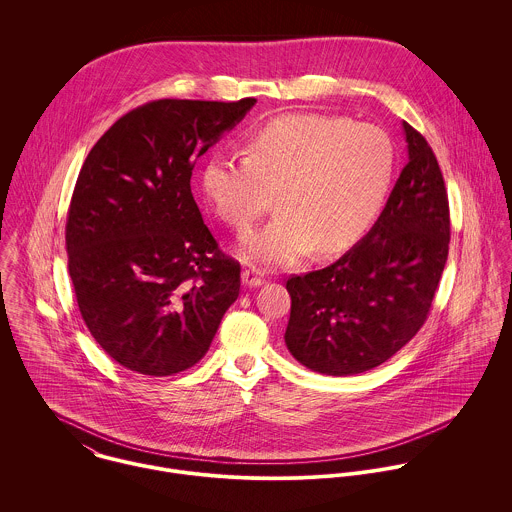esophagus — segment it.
<instances>
[{"mask_svg":"<svg viewBox=\"0 0 512 512\" xmlns=\"http://www.w3.org/2000/svg\"><path fill=\"white\" fill-rule=\"evenodd\" d=\"M242 284L248 288H260L262 284H266V278L258 268H246L242 272Z\"/></svg>","mask_w":512,"mask_h":512,"instance_id":"esophagus-1","label":"esophagus"}]
</instances>
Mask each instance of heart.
<instances>
[{"label": "heart", "mask_w": 512, "mask_h": 512, "mask_svg": "<svg viewBox=\"0 0 512 512\" xmlns=\"http://www.w3.org/2000/svg\"><path fill=\"white\" fill-rule=\"evenodd\" d=\"M248 155L215 151L201 189L215 215L248 232L278 193L280 217L246 240L242 256L286 266L315 248H351L380 213L394 175V146L384 130L345 118L297 112L256 128Z\"/></svg>", "instance_id": "1"}]
</instances>
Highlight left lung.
Segmentation results:
<instances>
[{
	"label": "left lung",
	"mask_w": 512,
	"mask_h": 512,
	"mask_svg": "<svg viewBox=\"0 0 512 512\" xmlns=\"http://www.w3.org/2000/svg\"><path fill=\"white\" fill-rule=\"evenodd\" d=\"M408 163L365 238L335 264L292 276L286 345L315 372L349 376L396 355L428 319L449 250V203L426 138L402 124Z\"/></svg>",
	"instance_id": "1"
}]
</instances>
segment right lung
<instances>
[{
    "mask_svg": "<svg viewBox=\"0 0 512 512\" xmlns=\"http://www.w3.org/2000/svg\"><path fill=\"white\" fill-rule=\"evenodd\" d=\"M256 98H163L122 116L90 149L67 217L80 315L108 357L169 376L197 365L240 293L191 193L197 159Z\"/></svg>",
    "mask_w": 512,
    "mask_h": 512,
    "instance_id": "add662e5",
    "label": "right lung"
}]
</instances>
